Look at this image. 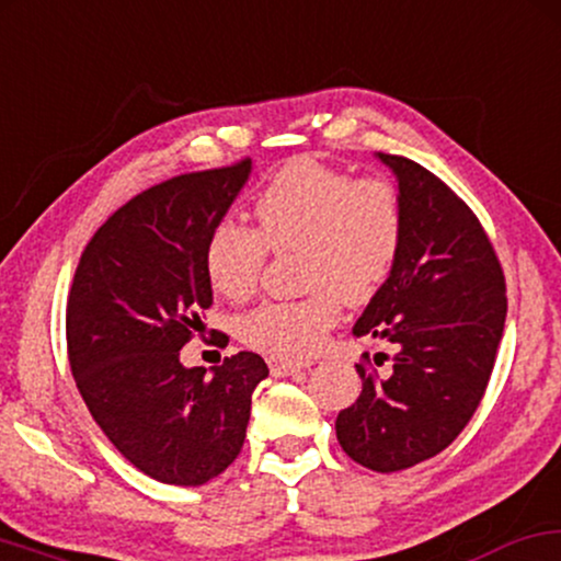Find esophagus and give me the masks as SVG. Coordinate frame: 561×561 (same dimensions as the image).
<instances>
[{
	"label": "esophagus",
	"instance_id": "esophagus-1",
	"mask_svg": "<svg viewBox=\"0 0 561 561\" xmlns=\"http://www.w3.org/2000/svg\"><path fill=\"white\" fill-rule=\"evenodd\" d=\"M267 366H271L273 376H296V374H301V370H309L311 363L288 360V358H271V360H267Z\"/></svg>",
	"mask_w": 561,
	"mask_h": 561
}]
</instances>
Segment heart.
<instances>
[{
    "instance_id": "obj_1",
    "label": "heart",
    "mask_w": 561,
    "mask_h": 561,
    "mask_svg": "<svg viewBox=\"0 0 561 561\" xmlns=\"http://www.w3.org/2000/svg\"><path fill=\"white\" fill-rule=\"evenodd\" d=\"M257 231L224 218L206 244L216 294L247 298L263 278L267 250L296 252V283L307 294L265 301L239 317L247 345L280 358H307L340 322L343 301L363 304L394 271L404 239L402 193L381 174L351 178L317 157H296L254 201Z\"/></svg>"
}]
</instances>
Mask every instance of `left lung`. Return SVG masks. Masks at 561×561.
<instances>
[{"instance_id": "left-lung-1", "label": "left lung", "mask_w": 561, "mask_h": 561, "mask_svg": "<svg viewBox=\"0 0 561 561\" xmlns=\"http://www.w3.org/2000/svg\"><path fill=\"white\" fill-rule=\"evenodd\" d=\"M378 159L397 174L404 239L353 334L383 340L394 355L387 376L355 366L363 391L334 427L353 461L389 474L440 454L467 427L490 383L507 296L474 210L423 164L381 151ZM387 358L378 353L376 366Z\"/></svg>"}]
</instances>
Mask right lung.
Returning <instances> with one entry per match:
<instances>
[{
    "instance_id": "obj_1",
    "label": "right lung",
    "mask_w": 561,
    "mask_h": 561,
    "mask_svg": "<svg viewBox=\"0 0 561 561\" xmlns=\"http://www.w3.org/2000/svg\"><path fill=\"white\" fill-rule=\"evenodd\" d=\"M252 159L187 172L138 193L94 231L67 304L71 374L107 440L144 474L198 486L244 446L257 353L185 368L180 351L214 304L206 244L242 191Z\"/></svg>"
}]
</instances>
